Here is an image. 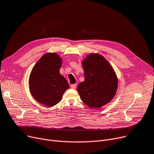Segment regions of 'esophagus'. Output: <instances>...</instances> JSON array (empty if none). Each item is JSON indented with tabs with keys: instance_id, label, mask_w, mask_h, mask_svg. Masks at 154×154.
I'll return each instance as SVG.
<instances>
[{
	"instance_id": "34e87169",
	"label": "esophagus",
	"mask_w": 154,
	"mask_h": 154,
	"mask_svg": "<svg viewBox=\"0 0 154 154\" xmlns=\"http://www.w3.org/2000/svg\"><path fill=\"white\" fill-rule=\"evenodd\" d=\"M76 87H77V84H71L70 85V88H74V89H75L76 88Z\"/></svg>"
}]
</instances>
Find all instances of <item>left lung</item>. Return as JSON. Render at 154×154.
<instances>
[{"mask_svg":"<svg viewBox=\"0 0 154 154\" xmlns=\"http://www.w3.org/2000/svg\"><path fill=\"white\" fill-rule=\"evenodd\" d=\"M85 80L77 87L83 102L92 109L100 108L115 96L118 79L114 70L103 56L91 54L82 61Z\"/></svg>","mask_w":154,"mask_h":154,"instance_id":"left-lung-1","label":"left lung"}]
</instances>
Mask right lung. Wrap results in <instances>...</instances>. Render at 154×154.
<instances>
[{"mask_svg":"<svg viewBox=\"0 0 154 154\" xmlns=\"http://www.w3.org/2000/svg\"><path fill=\"white\" fill-rule=\"evenodd\" d=\"M62 59L55 53L44 54L32 69L29 77L30 92L39 103L48 107L57 104L69 84L59 72Z\"/></svg>","mask_w":154,"mask_h":154,"instance_id":"right-lung-1","label":"right lung"}]
</instances>
